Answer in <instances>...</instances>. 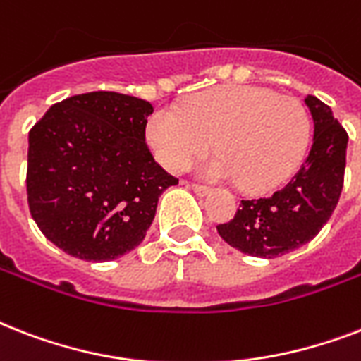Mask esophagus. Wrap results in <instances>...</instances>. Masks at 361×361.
Wrapping results in <instances>:
<instances>
[{
    "mask_svg": "<svg viewBox=\"0 0 361 361\" xmlns=\"http://www.w3.org/2000/svg\"><path fill=\"white\" fill-rule=\"evenodd\" d=\"M189 185V189H192V191L197 192L198 197H206V195H209L212 192V189L206 185H200V183H187Z\"/></svg>",
    "mask_w": 361,
    "mask_h": 361,
    "instance_id": "esophagus-1",
    "label": "esophagus"
}]
</instances>
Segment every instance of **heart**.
I'll return each instance as SVG.
<instances>
[{"mask_svg":"<svg viewBox=\"0 0 361 361\" xmlns=\"http://www.w3.org/2000/svg\"><path fill=\"white\" fill-rule=\"evenodd\" d=\"M146 140L164 169L180 172L214 146L217 155L197 172L236 180L247 192L283 185L302 164L311 140L305 104L268 87L223 86L191 99L183 112L157 109L146 123Z\"/></svg>","mask_w":361,"mask_h":361,"instance_id":"obj_1","label":"heart"}]
</instances>
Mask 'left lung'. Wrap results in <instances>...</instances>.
I'll return each mask as SVG.
<instances>
[{
    "mask_svg": "<svg viewBox=\"0 0 361 361\" xmlns=\"http://www.w3.org/2000/svg\"><path fill=\"white\" fill-rule=\"evenodd\" d=\"M314 121V136L305 163L283 189L266 198L241 200L219 236L251 257L275 258L305 245L334 214L345 181L347 130L314 95L305 97Z\"/></svg>",
    "mask_w": 361,
    "mask_h": 361,
    "instance_id": "obj_1",
    "label": "left lung"
}]
</instances>
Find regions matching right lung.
Returning <instances> with one entry per match:
<instances>
[{
  "instance_id": "add662e5",
  "label": "right lung",
  "mask_w": 361,
  "mask_h": 361,
  "mask_svg": "<svg viewBox=\"0 0 361 361\" xmlns=\"http://www.w3.org/2000/svg\"><path fill=\"white\" fill-rule=\"evenodd\" d=\"M152 112L144 99L92 92L52 104L31 127V217L71 257L104 262L133 251L178 183L146 146Z\"/></svg>"
}]
</instances>
